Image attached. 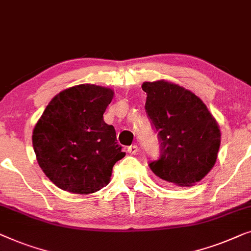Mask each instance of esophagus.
<instances>
[{"instance_id":"esophagus-1","label":"esophagus","mask_w":251,"mask_h":251,"mask_svg":"<svg viewBox=\"0 0 251 251\" xmlns=\"http://www.w3.org/2000/svg\"><path fill=\"white\" fill-rule=\"evenodd\" d=\"M127 151H128V153L130 154H135L137 151H139V148H137L136 144H132V146H129L127 148Z\"/></svg>"}]
</instances>
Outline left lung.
Segmentation results:
<instances>
[{"mask_svg":"<svg viewBox=\"0 0 251 251\" xmlns=\"http://www.w3.org/2000/svg\"><path fill=\"white\" fill-rule=\"evenodd\" d=\"M146 111L158 132L160 158L149 166L169 184L195 185L214 167L221 130L206 104L191 91L166 80L146 82Z\"/></svg>","mask_w":251,"mask_h":251,"instance_id":"left-lung-1","label":"left lung"}]
</instances>
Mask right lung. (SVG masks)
<instances>
[{"instance_id": "add662e5", "label": "right lung", "mask_w": 251, "mask_h": 251, "mask_svg": "<svg viewBox=\"0 0 251 251\" xmlns=\"http://www.w3.org/2000/svg\"><path fill=\"white\" fill-rule=\"evenodd\" d=\"M114 98L108 87L80 84L63 90L47 105L33 130L37 162L58 188L90 195L110 182L125 157L103 114Z\"/></svg>"}]
</instances>
